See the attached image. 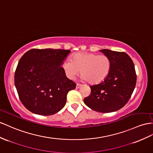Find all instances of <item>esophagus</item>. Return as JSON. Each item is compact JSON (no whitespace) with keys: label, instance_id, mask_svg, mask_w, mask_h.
Here are the masks:
<instances>
[{"label":"esophagus","instance_id":"esophagus-1","mask_svg":"<svg viewBox=\"0 0 153 153\" xmlns=\"http://www.w3.org/2000/svg\"><path fill=\"white\" fill-rule=\"evenodd\" d=\"M81 86V84H79V83H77L76 84V88H79Z\"/></svg>","mask_w":153,"mask_h":153}]
</instances>
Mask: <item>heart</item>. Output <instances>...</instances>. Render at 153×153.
Segmentation results:
<instances>
[{"label": "heart", "mask_w": 153, "mask_h": 153, "mask_svg": "<svg viewBox=\"0 0 153 153\" xmlns=\"http://www.w3.org/2000/svg\"><path fill=\"white\" fill-rule=\"evenodd\" d=\"M66 75L74 79L81 70L82 79L91 84H97L106 79L110 72L111 61L105 55L77 53L72 60H66L62 65Z\"/></svg>", "instance_id": "1"}]
</instances>
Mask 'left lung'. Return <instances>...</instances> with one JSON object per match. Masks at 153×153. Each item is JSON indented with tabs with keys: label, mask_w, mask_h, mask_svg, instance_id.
I'll return each instance as SVG.
<instances>
[{
	"label": "left lung",
	"mask_w": 153,
	"mask_h": 153,
	"mask_svg": "<svg viewBox=\"0 0 153 153\" xmlns=\"http://www.w3.org/2000/svg\"><path fill=\"white\" fill-rule=\"evenodd\" d=\"M100 52L111 59L110 72L101 83L90 86L91 93L84 99V103L93 111L112 112L124 107L131 98L136 83V74L127 53L107 49Z\"/></svg>",
	"instance_id": "1"
}]
</instances>
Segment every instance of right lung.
<instances>
[{"instance_id": "1", "label": "right lung", "mask_w": 153, "mask_h": 153, "mask_svg": "<svg viewBox=\"0 0 153 153\" xmlns=\"http://www.w3.org/2000/svg\"><path fill=\"white\" fill-rule=\"evenodd\" d=\"M70 52L62 49L26 52L15 72V85L22 105L34 114L49 116L64 107L76 83L66 77L61 65Z\"/></svg>"}]
</instances>
